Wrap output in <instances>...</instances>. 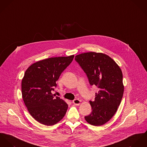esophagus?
<instances>
[{
  "mask_svg": "<svg viewBox=\"0 0 147 147\" xmlns=\"http://www.w3.org/2000/svg\"><path fill=\"white\" fill-rule=\"evenodd\" d=\"M81 101L78 98L75 99L73 101V103L76 105H79L81 104Z\"/></svg>",
  "mask_w": 147,
  "mask_h": 147,
  "instance_id": "esophagus-1",
  "label": "esophagus"
}]
</instances>
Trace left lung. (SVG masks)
<instances>
[{"label": "left lung", "instance_id": "8db88e82", "mask_svg": "<svg viewBox=\"0 0 147 147\" xmlns=\"http://www.w3.org/2000/svg\"><path fill=\"white\" fill-rule=\"evenodd\" d=\"M75 60L86 73L91 85L99 90L90 101L91 113L84 117L90 125L100 126L108 122L117 112L124 92L122 72L108 55L89 52L77 55Z\"/></svg>", "mask_w": 147, "mask_h": 147}]
</instances>
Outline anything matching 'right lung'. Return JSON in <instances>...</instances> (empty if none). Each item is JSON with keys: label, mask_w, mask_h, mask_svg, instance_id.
I'll return each mask as SVG.
<instances>
[{"label": "right lung", "mask_w": 147, "mask_h": 147, "mask_svg": "<svg viewBox=\"0 0 147 147\" xmlns=\"http://www.w3.org/2000/svg\"><path fill=\"white\" fill-rule=\"evenodd\" d=\"M74 57L73 55L40 60L25 71L21 82L22 96L29 113L38 122L52 126L65 116L67 104L51 92Z\"/></svg>", "instance_id": "add662e5"}]
</instances>
